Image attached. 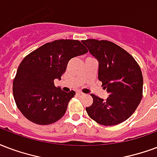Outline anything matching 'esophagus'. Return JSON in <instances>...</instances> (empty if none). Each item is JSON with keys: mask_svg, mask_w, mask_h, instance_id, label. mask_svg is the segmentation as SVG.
<instances>
[{"mask_svg": "<svg viewBox=\"0 0 157 157\" xmlns=\"http://www.w3.org/2000/svg\"><path fill=\"white\" fill-rule=\"evenodd\" d=\"M76 96H79V97H82V96H85V94L82 93V92H80V91H78V92H76Z\"/></svg>", "mask_w": 157, "mask_h": 157, "instance_id": "obj_1", "label": "esophagus"}]
</instances>
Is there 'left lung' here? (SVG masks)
I'll return each instance as SVG.
<instances>
[{
	"instance_id": "obj_1",
	"label": "left lung",
	"mask_w": 157,
	"mask_h": 157,
	"mask_svg": "<svg viewBox=\"0 0 157 157\" xmlns=\"http://www.w3.org/2000/svg\"><path fill=\"white\" fill-rule=\"evenodd\" d=\"M82 43L99 61L98 78L109 93L106 100L92 94L93 103L86 111L100 125H118L134 113L142 98L140 67L131 54L111 41L87 39Z\"/></svg>"
}]
</instances>
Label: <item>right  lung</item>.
<instances>
[{
  "label": "right lung",
  "mask_w": 157,
  "mask_h": 157,
  "mask_svg": "<svg viewBox=\"0 0 157 157\" xmlns=\"http://www.w3.org/2000/svg\"><path fill=\"white\" fill-rule=\"evenodd\" d=\"M88 51L77 40L61 39L44 44L26 56L13 80L14 100L24 117L38 125L57 121L67 111L75 92L56 87L71 58Z\"/></svg>",
  "instance_id": "right-lung-1"
}]
</instances>
